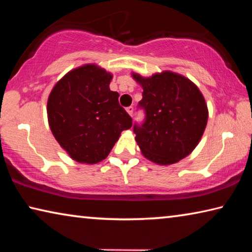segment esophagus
Instances as JSON below:
<instances>
[{
	"instance_id": "esophagus-1",
	"label": "esophagus",
	"mask_w": 252,
	"mask_h": 252,
	"mask_svg": "<svg viewBox=\"0 0 252 252\" xmlns=\"http://www.w3.org/2000/svg\"><path fill=\"white\" fill-rule=\"evenodd\" d=\"M126 112L130 117H132V114H133V106H129V108H126Z\"/></svg>"
}]
</instances>
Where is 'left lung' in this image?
Masks as SVG:
<instances>
[{
    "instance_id": "1",
    "label": "left lung",
    "mask_w": 252,
    "mask_h": 252,
    "mask_svg": "<svg viewBox=\"0 0 252 252\" xmlns=\"http://www.w3.org/2000/svg\"><path fill=\"white\" fill-rule=\"evenodd\" d=\"M143 89L139 102L146 121L134 126L135 141L142 156L159 165L177 163L198 146L208 122L204 96L190 79L172 71L151 76L131 72Z\"/></svg>"
}]
</instances>
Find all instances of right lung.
<instances>
[{"label": "right lung", "mask_w": 252, "mask_h": 252, "mask_svg": "<svg viewBox=\"0 0 252 252\" xmlns=\"http://www.w3.org/2000/svg\"><path fill=\"white\" fill-rule=\"evenodd\" d=\"M111 72L95 63L72 69L60 79L48 97L51 132L72 160L95 164L112 150L132 119L110 90Z\"/></svg>", "instance_id": "1"}]
</instances>
